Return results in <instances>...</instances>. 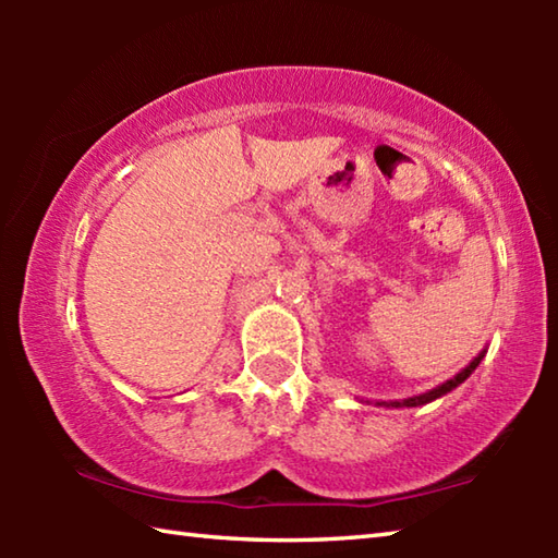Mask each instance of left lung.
<instances>
[{
  "mask_svg": "<svg viewBox=\"0 0 558 558\" xmlns=\"http://www.w3.org/2000/svg\"><path fill=\"white\" fill-rule=\"evenodd\" d=\"M483 356H485V352H480L460 374H456V376H452V379H448L446 384H440V386H436V389H430V391H426V393L411 396V399H403V401H376V403H379V405H389V409H403V405H405V409H413V405H426V403L440 399V396H446L448 391H452V389H456V386H460L462 381H465L468 376L477 369V364L483 362Z\"/></svg>",
  "mask_w": 558,
  "mask_h": 558,
  "instance_id": "left-lung-1",
  "label": "left lung"
}]
</instances>
